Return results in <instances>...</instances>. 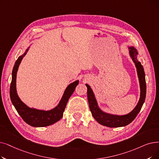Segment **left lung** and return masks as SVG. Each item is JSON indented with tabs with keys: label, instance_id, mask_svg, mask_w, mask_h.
<instances>
[{
	"label": "left lung",
	"instance_id": "1",
	"mask_svg": "<svg viewBox=\"0 0 159 159\" xmlns=\"http://www.w3.org/2000/svg\"><path fill=\"white\" fill-rule=\"evenodd\" d=\"M129 54L130 58L132 59L136 68V71L139 80L140 95V99L138 102L136 106L130 112L124 114L118 115L112 114L106 112H104L101 109L98 105V101L96 99L95 94L91 88L90 86L86 84L87 87V96L88 101L89 103V110L94 119L102 125L107 126L108 127H120L129 125L132 122L140 111L142 105L146 99V77H145V73L143 67L142 66L140 61L138 60V52L137 50L133 46H129Z\"/></svg>",
	"mask_w": 159,
	"mask_h": 159
}]
</instances>
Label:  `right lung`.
Here are the masks:
<instances>
[{
	"label": "right lung",
	"mask_w": 159,
	"mask_h": 159,
	"mask_svg": "<svg viewBox=\"0 0 159 159\" xmlns=\"http://www.w3.org/2000/svg\"><path fill=\"white\" fill-rule=\"evenodd\" d=\"M29 48L30 46L26 49L24 54L19 57L14 66H13L10 89V99L18 114L27 124L35 127H47L57 123L62 118L67 101L74 92L75 88L79 84V80H75L67 86L58 104L54 108L51 110H45L28 107L20 100L17 94L16 89V79L19 65L23 57L29 50Z\"/></svg>",
	"instance_id": "obj_1"
}]
</instances>
